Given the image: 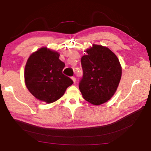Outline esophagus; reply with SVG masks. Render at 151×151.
<instances>
[{
    "label": "esophagus",
    "mask_w": 151,
    "mask_h": 151,
    "mask_svg": "<svg viewBox=\"0 0 151 151\" xmlns=\"http://www.w3.org/2000/svg\"><path fill=\"white\" fill-rule=\"evenodd\" d=\"M71 79H72V80L73 81L74 83H75V82H76V78H75V76H72V77H71Z\"/></svg>",
    "instance_id": "34e87169"
}]
</instances>
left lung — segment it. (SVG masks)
Returning <instances> with one entry per match:
<instances>
[{"mask_svg": "<svg viewBox=\"0 0 151 151\" xmlns=\"http://www.w3.org/2000/svg\"><path fill=\"white\" fill-rule=\"evenodd\" d=\"M81 58L83 75L79 89L86 101L94 104L106 103L115 93L122 68L116 56L109 48L93 45Z\"/></svg>", "mask_w": 151, "mask_h": 151, "instance_id": "8db88e82", "label": "left lung"}]
</instances>
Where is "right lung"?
Here are the masks:
<instances>
[{
  "label": "right lung",
  "mask_w": 151,
  "mask_h": 151,
  "mask_svg": "<svg viewBox=\"0 0 151 151\" xmlns=\"http://www.w3.org/2000/svg\"><path fill=\"white\" fill-rule=\"evenodd\" d=\"M65 66L57 52L46 47L32 53L24 70L28 90L37 99L47 103L57 101L73 83L72 79L63 73Z\"/></svg>",
  "instance_id": "1"
}]
</instances>
